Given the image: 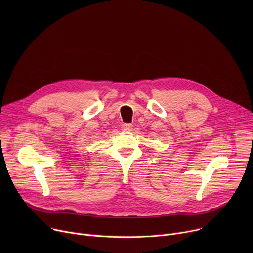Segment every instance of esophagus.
<instances>
[{"instance_id": "esophagus-1", "label": "esophagus", "mask_w": 253, "mask_h": 253, "mask_svg": "<svg viewBox=\"0 0 253 253\" xmlns=\"http://www.w3.org/2000/svg\"><path fill=\"white\" fill-rule=\"evenodd\" d=\"M122 129L126 132H129V131H132V129H133V125L132 124H123L122 125Z\"/></svg>"}]
</instances>
